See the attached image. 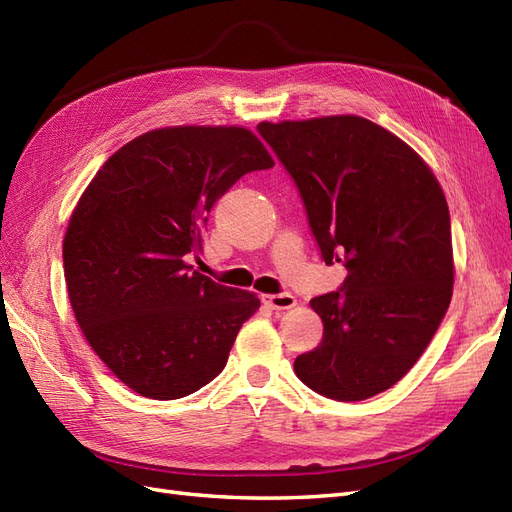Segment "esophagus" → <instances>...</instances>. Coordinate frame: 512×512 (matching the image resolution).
Listing matches in <instances>:
<instances>
[{"instance_id":"1","label":"esophagus","mask_w":512,"mask_h":512,"mask_svg":"<svg viewBox=\"0 0 512 512\" xmlns=\"http://www.w3.org/2000/svg\"><path fill=\"white\" fill-rule=\"evenodd\" d=\"M262 303L273 307V309H290L297 305V299L292 297L288 292H280V294H262Z\"/></svg>"}]
</instances>
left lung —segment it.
<instances>
[{
  "label": "left lung",
  "mask_w": 512,
  "mask_h": 512,
  "mask_svg": "<svg viewBox=\"0 0 512 512\" xmlns=\"http://www.w3.org/2000/svg\"><path fill=\"white\" fill-rule=\"evenodd\" d=\"M301 194L327 265L348 269L309 301L322 342L294 374L337 401L374 397L404 378L436 335L453 297L451 215L438 179L374 121L335 115L258 123Z\"/></svg>",
  "instance_id": "1"
}]
</instances>
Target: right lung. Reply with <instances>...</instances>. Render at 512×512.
<instances>
[{"instance_id": "1", "label": "right lung", "mask_w": 512, "mask_h": 512, "mask_svg": "<svg viewBox=\"0 0 512 512\" xmlns=\"http://www.w3.org/2000/svg\"><path fill=\"white\" fill-rule=\"evenodd\" d=\"M271 166L250 130L177 126L123 145L87 185L64 239L68 297L89 346L132 391L179 399L224 369L260 301L188 260L215 200Z\"/></svg>"}]
</instances>
